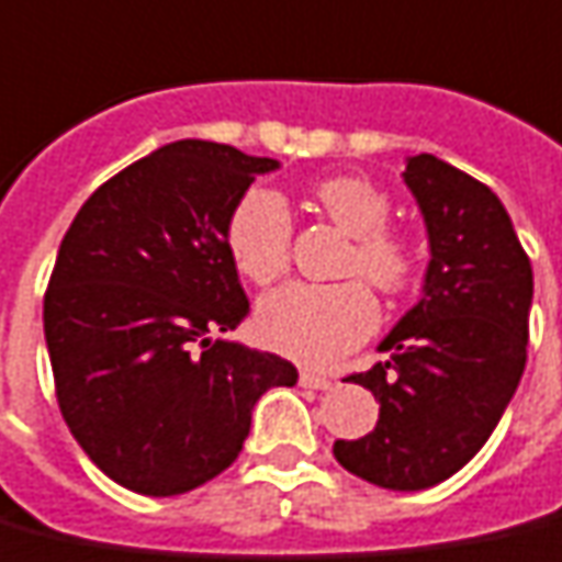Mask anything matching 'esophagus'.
Listing matches in <instances>:
<instances>
[{
    "mask_svg": "<svg viewBox=\"0 0 562 562\" xmlns=\"http://www.w3.org/2000/svg\"><path fill=\"white\" fill-rule=\"evenodd\" d=\"M297 380H301V386H304V390H331V386H335V380H331V376H322V374H313V371H301V376H297Z\"/></svg>",
    "mask_w": 562,
    "mask_h": 562,
    "instance_id": "obj_1",
    "label": "esophagus"
}]
</instances>
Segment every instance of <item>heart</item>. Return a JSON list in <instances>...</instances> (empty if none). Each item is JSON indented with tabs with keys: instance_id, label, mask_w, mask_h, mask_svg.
Instances as JSON below:
<instances>
[{
	"instance_id": "heart-1",
	"label": "heart",
	"mask_w": 562,
	"mask_h": 562,
	"mask_svg": "<svg viewBox=\"0 0 562 562\" xmlns=\"http://www.w3.org/2000/svg\"><path fill=\"white\" fill-rule=\"evenodd\" d=\"M322 213L352 237L349 270H359L383 292H398L411 280L414 258L402 237L386 231L390 200L362 176H328L310 188ZM227 252L246 280L268 285L289 268L292 213L270 188H252L227 222ZM380 310L359 280L316 285L289 282L261 297L255 328L270 349L297 362L328 364L371 335Z\"/></svg>"
}]
</instances>
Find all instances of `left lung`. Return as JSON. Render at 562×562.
I'll use <instances>...</instances> for the list:
<instances>
[{"label": "left lung", "instance_id": "8db88e82", "mask_svg": "<svg viewBox=\"0 0 562 562\" xmlns=\"http://www.w3.org/2000/svg\"><path fill=\"white\" fill-rule=\"evenodd\" d=\"M429 268L414 307L383 337L376 362L349 380L374 392L380 419L335 459L383 490H426L486 445L527 364L532 268L502 200L435 155L404 164Z\"/></svg>", "mask_w": 562, "mask_h": 562}]
</instances>
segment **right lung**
<instances>
[{
    "mask_svg": "<svg viewBox=\"0 0 562 562\" xmlns=\"http://www.w3.org/2000/svg\"><path fill=\"white\" fill-rule=\"evenodd\" d=\"M280 160L179 139L112 176L69 225L45 294L57 402L90 462L179 496L240 457L255 402L294 386L273 352L227 340L249 316L227 222Z\"/></svg>",
    "mask_w": 562,
    "mask_h": 562,
    "instance_id": "right-lung-1",
    "label": "right lung"
}]
</instances>
